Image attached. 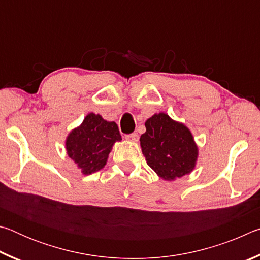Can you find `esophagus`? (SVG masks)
Instances as JSON below:
<instances>
[{
    "label": "esophagus",
    "instance_id": "1",
    "mask_svg": "<svg viewBox=\"0 0 260 260\" xmlns=\"http://www.w3.org/2000/svg\"><path fill=\"white\" fill-rule=\"evenodd\" d=\"M126 139H127V140H129V141H132V142H136V141L139 140V135L136 134V133H132V134L126 135Z\"/></svg>",
    "mask_w": 260,
    "mask_h": 260
}]
</instances>
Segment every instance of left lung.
Returning a JSON list of instances; mask_svg holds the SVG:
<instances>
[{"label":"left lung","mask_w":260,"mask_h":260,"mask_svg":"<svg viewBox=\"0 0 260 260\" xmlns=\"http://www.w3.org/2000/svg\"><path fill=\"white\" fill-rule=\"evenodd\" d=\"M146 133L140 143L147 164L167 181L190 173L197 159V147L186 126L166 113H158L146 121Z\"/></svg>","instance_id":"obj_1"}]
</instances>
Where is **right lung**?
<instances>
[{
	"mask_svg": "<svg viewBox=\"0 0 260 260\" xmlns=\"http://www.w3.org/2000/svg\"><path fill=\"white\" fill-rule=\"evenodd\" d=\"M120 140L116 122L104 120L100 114L89 113L68 136V155L83 174H91L103 169L113 143Z\"/></svg>",
	"mask_w": 260,
	"mask_h": 260,
	"instance_id": "add662e5",
	"label": "right lung"
}]
</instances>
